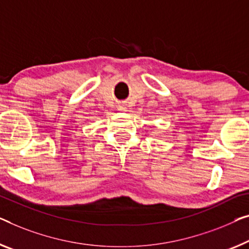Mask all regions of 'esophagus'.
<instances>
[{
	"instance_id": "34e87169",
	"label": "esophagus",
	"mask_w": 249,
	"mask_h": 249,
	"mask_svg": "<svg viewBox=\"0 0 249 249\" xmlns=\"http://www.w3.org/2000/svg\"><path fill=\"white\" fill-rule=\"evenodd\" d=\"M117 108H118V110H120V112H126V109H127V108H126V105L124 103H121L120 105H118Z\"/></svg>"
}]
</instances>
